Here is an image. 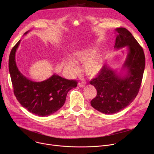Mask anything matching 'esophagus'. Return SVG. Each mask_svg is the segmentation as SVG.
<instances>
[{"mask_svg":"<svg viewBox=\"0 0 154 154\" xmlns=\"http://www.w3.org/2000/svg\"><path fill=\"white\" fill-rule=\"evenodd\" d=\"M78 86L79 87H85V84L84 83V82H79L78 83Z\"/></svg>","mask_w":154,"mask_h":154,"instance_id":"1","label":"esophagus"}]
</instances>
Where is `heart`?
Masks as SVG:
<instances>
[{"label":"heart","mask_w":154,"mask_h":154,"mask_svg":"<svg viewBox=\"0 0 154 154\" xmlns=\"http://www.w3.org/2000/svg\"><path fill=\"white\" fill-rule=\"evenodd\" d=\"M96 51L93 48H88L86 49L78 51L75 53L74 61L77 63H82L85 64L84 71L85 74L91 77L98 74L102 69V62L99 57L94 56ZM66 69L70 75L77 74L79 67L76 63L72 60H68L65 63Z\"/></svg>","instance_id":"1"}]
</instances>
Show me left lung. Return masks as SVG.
Returning <instances> with one entry per match:
<instances>
[{"label":"left lung","mask_w":154,"mask_h":154,"mask_svg":"<svg viewBox=\"0 0 154 154\" xmlns=\"http://www.w3.org/2000/svg\"><path fill=\"white\" fill-rule=\"evenodd\" d=\"M114 48L119 49L127 46L128 52L124 67L127 75L120 77L116 71L104 66L90 84L97 90V96L91 102L96 110L106 114L117 113L125 108L135 99L141 85L145 58L142 47L127 29L120 27Z\"/></svg>","instance_id":"1"}]
</instances>
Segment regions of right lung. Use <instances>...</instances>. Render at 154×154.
Wrapping results in <instances>:
<instances>
[{
  "label": "right lung",
  "mask_w": 154,
  "mask_h": 154,
  "mask_svg": "<svg viewBox=\"0 0 154 154\" xmlns=\"http://www.w3.org/2000/svg\"><path fill=\"white\" fill-rule=\"evenodd\" d=\"M20 42V40L12 48L9 60L16 99L23 107L35 115L45 117L54 114L63 106L68 92L77 87V82L55 74L40 82L27 79L20 72L15 60V52Z\"/></svg>",
  "instance_id": "obj_1"
}]
</instances>
